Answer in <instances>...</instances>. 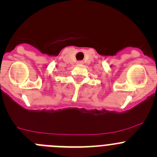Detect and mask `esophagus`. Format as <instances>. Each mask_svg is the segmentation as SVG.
I'll list each match as a JSON object with an SVG mask.
<instances>
[{
  "instance_id": "esophagus-1",
  "label": "esophagus",
  "mask_w": 157,
  "mask_h": 157,
  "mask_svg": "<svg viewBox=\"0 0 157 157\" xmlns=\"http://www.w3.org/2000/svg\"><path fill=\"white\" fill-rule=\"evenodd\" d=\"M79 63H82V62H81V61H80V62H78Z\"/></svg>"
}]
</instances>
